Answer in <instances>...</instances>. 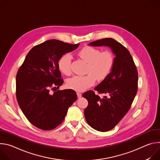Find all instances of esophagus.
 <instances>
[{"label":"esophagus","mask_w":160,"mask_h":160,"mask_svg":"<svg viewBox=\"0 0 160 160\" xmlns=\"http://www.w3.org/2000/svg\"><path fill=\"white\" fill-rule=\"evenodd\" d=\"M77 96H78V98H80L82 97V94L80 93V92H77Z\"/></svg>","instance_id":"34e87169"}]
</instances>
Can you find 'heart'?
I'll return each mask as SVG.
<instances>
[{
  "label": "heart",
  "mask_w": 160,
  "mask_h": 160,
  "mask_svg": "<svg viewBox=\"0 0 160 160\" xmlns=\"http://www.w3.org/2000/svg\"><path fill=\"white\" fill-rule=\"evenodd\" d=\"M82 59L88 62L86 75H75L68 78L67 86L77 92H83L92 86L98 80L104 79L111 72L114 64V57L111 52L104 51L101 52L97 48L86 46L78 52ZM72 57L70 53H66L59 59L58 66L59 71L65 75L71 73V63Z\"/></svg>",
  "instance_id": "1"
}]
</instances>
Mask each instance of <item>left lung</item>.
Segmentation results:
<instances>
[{"instance_id":"left-lung-1","label":"left lung","mask_w":160,"mask_h":160,"mask_svg":"<svg viewBox=\"0 0 160 160\" xmlns=\"http://www.w3.org/2000/svg\"><path fill=\"white\" fill-rule=\"evenodd\" d=\"M88 45L108 47L115 56L111 72L94 88L106 96L100 98L93 90L82 95L88 101L84 110L87 123L96 130L106 132L115 127L129 110L138 92V72L130 52L115 39L106 38Z\"/></svg>"}]
</instances>
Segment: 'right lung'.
Wrapping results in <instances>:
<instances>
[{
	"label": "right lung",
	"instance_id": "obj_1",
	"mask_svg": "<svg viewBox=\"0 0 160 160\" xmlns=\"http://www.w3.org/2000/svg\"><path fill=\"white\" fill-rule=\"evenodd\" d=\"M78 46L79 43L47 40L30 51L18 70L16 78L18 104L28 121L40 129L50 130L60 125L77 99L72 89L55 90L63 83L58 66L59 58Z\"/></svg>",
	"mask_w": 160,
	"mask_h": 160
}]
</instances>
